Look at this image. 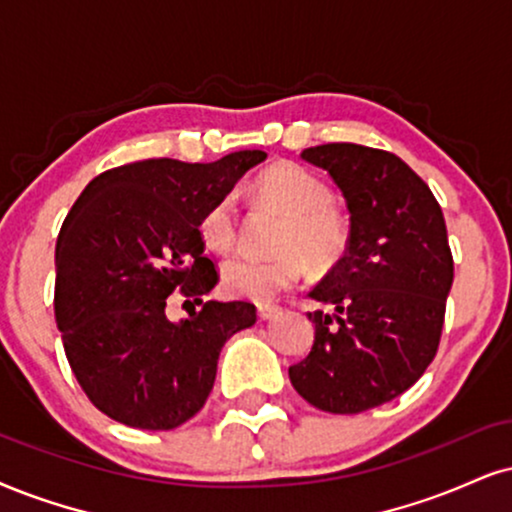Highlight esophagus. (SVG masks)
Instances as JSON below:
<instances>
[{"label": "esophagus", "mask_w": 512, "mask_h": 512, "mask_svg": "<svg viewBox=\"0 0 512 512\" xmlns=\"http://www.w3.org/2000/svg\"><path fill=\"white\" fill-rule=\"evenodd\" d=\"M280 313H282V306H277V304H261V306H258V315H261L263 320H273Z\"/></svg>", "instance_id": "esophagus-1"}]
</instances>
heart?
Returning <instances> with one entry per match:
<instances>
[{
  "label": "heart",
  "mask_w": 512,
  "mask_h": 512,
  "mask_svg": "<svg viewBox=\"0 0 512 512\" xmlns=\"http://www.w3.org/2000/svg\"><path fill=\"white\" fill-rule=\"evenodd\" d=\"M254 192L266 204L287 213L277 232L280 254H235L223 263V287L239 299L268 301L299 282L304 258L315 270L332 268L349 244V223L332 206V187L299 163L280 161L254 180ZM235 197H220L199 220V235L213 251H227L237 239Z\"/></svg>",
  "instance_id": "b5f03b06"
}]
</instances>
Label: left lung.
<instances>
[{"instance_id": "8db88e82", "label": "left lung", "mask_w": 512, "mask_h": 512, "mask_svg": "<svg viewBox=\"0 0 512 512\" xmlns=\"http://www.w3.org/2000/svg\"><path fill=\"white\" fill-rule=\"evenodd\" d=\"M301 159L330 173L351 213L344 258L311 296L313 349L289 368L311 406L351 415L382 406L420 380L444 330L453 256L432 189L399 156L351 142Z\"/></svg>"}]
</instances>
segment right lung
<instances>
[{"instance_id": "obj_1", "label": "right lung", "mask_w": 512, "mask_h": 512, "mask_svg": "<svg viewBox=\"0 0 512 512\" xmlns=\"http://www.w3.org/2000/svg\"><path fill=\"white\" fill-rule=\"evenodd\" d=\"M263 159L244 149L213 163H128L97 175L68 211L54 315L75 380L109 418L175 430L204 408L223 344L256 323L249 301H206L175 326L165 301L178 288L201 303L218 285L199 220Z\"/></svg>"}]
</instances>
